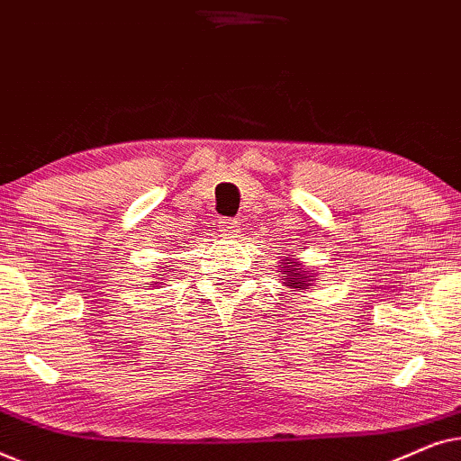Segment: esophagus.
<instances>
[{
    "label": "esophagus",
    "instance_id": "1",
    "mask_svg": "<svg viewBox=\"0 0 461 461\" xmlns=\"http://www.w3.org/2000/svg\"><path fill=\"white\" fill-rule=\"evenodd\" d=\"M218 226L222 229L224 232H237L239 226H241V222H239L237 218H220L218 220Z\"/></svg>",
    "mask_w": 461,
    "mask_h": 461
}]
</instances>
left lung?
Here are the masks:
<instances>
[{"label":"left lung","instance_id":"obj_1","mask_svg":"<svg viewBox=\"0 0 461 461\" xmlns=\"http://www.w3.org/2000/svg\"><path fill=\"white\" fill-rule=\"evenodd\" d=\"M295 267H298V264H295L294 260H287V262L281 264L279 273L287 276V283L292 287H298V283H300V287L306 289L308 287V283H306L308 281V270H304V275H302V270L295 268Z\"/></svg>","mask_w":461,"mask_h":461}]
</instances>
